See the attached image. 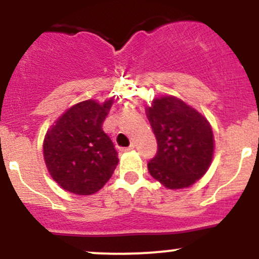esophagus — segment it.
I'll list each match as a JSON object with an SVG mask.
<instances>
[{"mask_svg":"<svg viewBox=\"0 0 259 259\" xmlns=\"http://www.w3.org/2000/svg\"><path fill=\"white\" fill-rule=\"evenodd\" d=\"M135 148V145L134 144H132L130 146H127V148H125V149H122V151H129V150H133V149Z\"/></svg>","mask_w":259,"mask_h":259,"instance_id":"34e87169","label":"esophagus"}]
</instances>
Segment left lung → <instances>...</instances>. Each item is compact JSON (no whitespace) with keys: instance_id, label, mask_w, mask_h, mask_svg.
<instances>
[{"instance_id":"left-lung-1","label":"left lung","mask_w":259,"mask_h":259,"mask_svg":"<svg viewBox=\"0 0 259 259\" xmlns=\"http://www.w3.org/2000/svg\"><path fill=\"white\" fill-rule=\"evenodd\" d=\"M158 151L148 163L154 179L169 189L194 184L209 168L214 151L210 124L176 96H161L146 109Z\"/></svg>"}]
</instances>
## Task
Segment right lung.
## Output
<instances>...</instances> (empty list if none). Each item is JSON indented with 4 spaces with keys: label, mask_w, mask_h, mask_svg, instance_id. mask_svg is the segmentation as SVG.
Masks as SVG:
<instances>
[{
    "label": "right lung",
    "mask_w": 259,
    "mask_h": 259,
    "mask_svg": "<svg viewBox=\"0 0 259 259\" xmlns=\"http://www.w3.org/2000/svg\"><path fill=\"white\" fill-rule=\"evenodd\" d=\"M113 99L103 104L86 100L67 109L44 140V158L52 179L77 195L98 192L113 176L117 151L103 122Z\"/></svg>",
    "instance_id": "right-lung-1"
}]
</instances>
